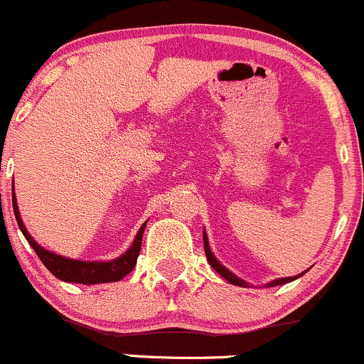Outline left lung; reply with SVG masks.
I'll return each mask as SVG.
<instances>
[{
    "label": "left lung",
    "mask_w": 364,
    "mask_h": 364,
    "mask_svg": "<svg viewBox=\"0 0 364 364\" xmlns=\"http://www.w3.org/2000/svg\"><path fill=\"white\" fill-rule=\"evenodd\" d=\"M203 245H205V254H207V259H208L210 266H212V268L215 269V272L219 273L220 277H224V279H226L230 284H233V286H238V287H249V286H250L249 282H245V280L240 279V277L235 275L233 272H230V269H228L226 266L220 264V261L217 259L215 256H213L212 249H210L207 231H205V230H203ZM303 273H305V272H303ZM303 273H299V275H294V277H282V279H275V280H272V282L266 284V287H273V286H282V284H289V282H293V280L299 279V277H301Z\"/></svg>",
    "instance_id": "left-lung-1"
}]
</instances>
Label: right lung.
I'll return each instance as SVG.
<instances>
[{
  "label": "right lung",
  "instance_id": "obj_1",
  "mask_svg": "<svg viewBox=\"0 0 364 364\" xmlns=\"http://www.w3.org/2000/svg\"><path fill=\"white\" fill-rule=\"evenodd\" d=\"M12 205H14V213L15 219H17L18 228H21L22 235L28 240L29 245L33 247V250L36 252V256L40 257V261L47 266L48 272L54 277H58L59 280H65V282L71 284H85V286H95V284H107V282H117V280L124 279L127 273L134 268L138 259V254H140L141 247V237H144V230L147 226V223L141 224V228L138 230L136 237H134L133 243L129 245V249L124 254H121L119 257L110 261H80V259H70V257L59 256V254L50 252V250L43 249L31 235L26 230L24 223L21 219V212L17 207V198L12 194Z\"/></svg>",
  "mask_w": 364,
  "mask_h": 364
}]
</instances>
